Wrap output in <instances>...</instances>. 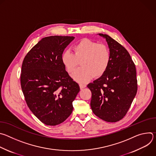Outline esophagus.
<instances>
[{
    "mask_svg": "<svg viewBox=\"0 0 156 156\" xmlns=\"http://www.w3.org/2000/svg\"><path fill=\"white\" fill-rule=\"evenodd\" d=\"M80 87L81 90H82V89H83V88L86 87V85L84 84H80Z\"/></svg>",
    "mask_w": 156,
    "mask_h": 156,
    "instance_id": "34e87169",
    "label": "esophagus"
}]
</instances>
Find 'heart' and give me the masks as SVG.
Instances as JSON below:
<instances>
[{"mask_svg": "<svg viewBox=\"0 0 156 156\" xmlns=\"http://www.w3.org/2000/svg\"><path fill=\"white\" fill-rule=\"evenodd\" d=\"M73 52H64L61 57L66 70L72 73L80 61L81 67L76 69L72 76L76 81L84 83L93 76L99 77L107 71L111 60L109 49L104 44H99L89 39H83L73 47Z\"/></svg>", "mask_w": 156, "mask_h": 156, "instance_id": "heart-1", "label": "heart"}]
</instances>
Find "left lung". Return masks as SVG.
<instances>
[{"instance_id":"8db88e82","label":"left lung","mask_w":156,"mask_h":156,"mask_svg":"<svg viewBox=\"0 0 156 156\" xmlns=\"http://www.w3.org/2000/svg\"><path fill=\"white\" fill-rule=\"evenodd\" d=\"M105 39L111 60L107 71L87 86L92 93L93 113L107 122H116L126 114L137 93L136 71L126 49L107 34Z\"/></svg>"}]
</instances>
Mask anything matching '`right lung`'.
Segmentation results:
<instances>
[{
  "label": "right lung",
  "mask_w": 156,
  "mask_h": 156,
  "mask_svg": "<svg viewBox=\"0 0 156 156\" xmlns=\"http://www.w3.org/2000/svg\"><path fill=\"white\" fill-rule=\"evenodd\" d=\"M75 39L51 36L42 38L28 52L21 66V90L33 114L43 123L55 126L72 113L80 86L66 72L61 57Z\"/></svg>",
  "instance_id": "right-lung-1"
}]
</instances>
